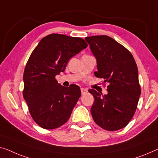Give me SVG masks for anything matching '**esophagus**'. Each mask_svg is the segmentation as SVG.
Wrapping results in <instances>:
<instances>
[{
  "label": "esophagus",
  "mask_w": 158,
  "mask_h": 158,
  "mask_svg": "<svg viewBox=\"0 0 158 158\" xmlns=\"http://www.w3.org/2000/svg\"><path fill=\"white\" fill-rule=\"evenodd\" d=\"M81 91L82 94H85L87 93V90L84 88H81Z\"/></svg>",
  "instance_id": "obj_1"
}]
</instances>
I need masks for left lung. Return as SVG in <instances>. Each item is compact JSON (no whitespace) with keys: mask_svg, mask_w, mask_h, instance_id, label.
<instances>
[{"mask_svg":"<svg viewBox=\"0 0 158 158\" xmlns=\"http://www.w3.org/2000/svg\"><path fill=\"white\" fill-rule=\"evenodd\" d=\"M97 60L96 77L107 82L108 94L89 90L94 97L91 109L94 121L106 131L124 128L137 109L141 93L136 62L131 52L106 35L85 37Z\"/></svg>","mask_w":158,"mask_h":158,"instance_id":"1","label":"left lung"}]
</instances>
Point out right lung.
Instances as JSON below:
<instances>
[{
  "instance_id": "add662e5",
  "label": "right lung",
  "mask_w": 158,
  "mask_h": 158,
  "mask_svg": "<svg viewBox=\"0 0 158 158\" xmlns=\"http://www.w3.org/2000/svg\"><path fill=\"white\" fill-rule=\"evenodd\" d=\"M87 46L80 37L50 34L30 55L23 74V95L32 119L42 128H57L69 120L81 90L75 84L61 86L55 76L64 71L70 58Z\"/></svg>"
}]
</instances>
